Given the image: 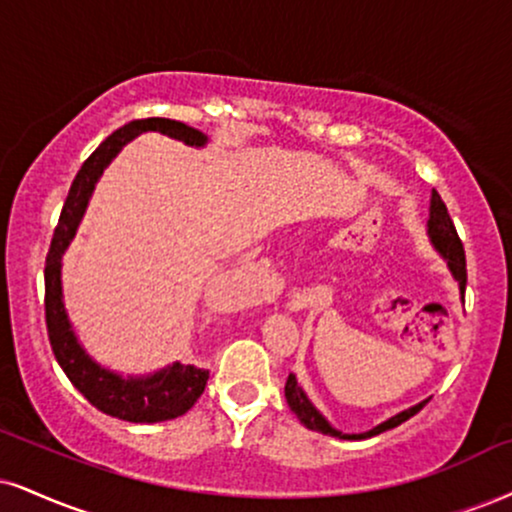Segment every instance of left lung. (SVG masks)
<instances>
[{
	"label": "left lung",
	"instance_id": "1",
	"mask_svg": "<svg viewBox=\"0 0 512 512\" xmlns=\"http://www.w3.org/2000/svg\"><path fill=\"white\" fill-rule=\"evenodd\" d=\"M427 232H430V239L434 244V249L439 251L441 256L446 258V263H449L453 277L458 280L460 285V292L465 294V285H468V268H465V249H463V242H460L458 232H456V225H453V220L449 216V208H446L444 201L437 192H432V206H430V220H427ZM285 396H287V403L289 408L294 410V415L299 418L308 430L313 432H320V434H330V437H337V439H370L375 437V434H382L387 430H394V427H399L401 422H406L408 418H413L418 410H422L427 401L418 403V406L403 410V413L394 415V418H389L387 422H382V425L372 427L370 432H363V434H344L339 430H334V427L327 422L323 415L315 410V406L311 401H308V396L304 394V389L299 387V382H296V377L289 372L287 377V384H285Z\"/></svg>",
	"mask_w": 512,
	"mask_h": 512
}]
</instances>
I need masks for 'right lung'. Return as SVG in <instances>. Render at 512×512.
<instances>
[{"mask_svg": "<svg viewBox=\"0 0 512 512\" xmlns=\"http://www.w3.org/2000/svg\"><path fill=\"white\" fill-rule=\"evenodd\" d=\"M147 130H159L163 135L182 140L189 147H204L206 144L204 132L189 128L180 121H170V118H137V121H130L123 128L111 132L75 175L73 185L68 189L66 204L61 208L59 225L54 227L47 263H44V320H47L49 344H52L56 361L66 372L68 380L73 382V387L94 408L111 415V418L128 422H163L185 415L204 394L208 370L199 368V365L173 363L170 368L154 372L149 377H128L125 380V377L113 375L102 365L94 363L75 339L66 308H63L61 254L75 235V227L80 223L94 182L102 175L106 163L121 151L123 144H128L132 137Z\"/></svg>", "mask_w": 512, "mask_h": 512, "instance_id": "right-lung-1", "label": "right lung"}]
</instances>
